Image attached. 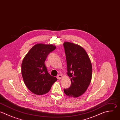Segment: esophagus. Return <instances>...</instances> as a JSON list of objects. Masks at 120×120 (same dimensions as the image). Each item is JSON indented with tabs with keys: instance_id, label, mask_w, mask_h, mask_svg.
Wrapping results in <instances>:
<instances>
[{
	"instance_id": "1",
	"label": "esophagus",
	"mask_w": 120,
	"mask_h": 120,
	"mask_svg": "<svg viewBox=\"0 0 120 120\" xmlns=\"http://www.w3.org/2000/svg\"><path fill=\"white\" fill-rule=\"evenodd\" d=\"M57 79H58L60 80V79H61L62 78V75H57Z\"/></svg>"
}]
</instances>
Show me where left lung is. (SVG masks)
I'll list each match as a JSON object with an SVG mask.
<instances>
[{
  "label": "left lung",
  "mask_w": 120,
  "mask_h": 120,
  "mask_svg": "<svg viewBox=\"0 0 120 120\" xmlns=\"http://www.w3.org/2000/svg\"><path fill=\"white\" fill-rule=\"evenodd\" d=\"M67 63V74L71 84L64 90L68 96L76 98L82 95L89 87L92 77V65L85 50L78 45L68 42L63 44Z\"/></svg>",
  "instance_id": "8db88e82"
}]
</instances>
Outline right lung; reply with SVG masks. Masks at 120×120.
Here are the masks:
<instances>
[{
  "instance_id": "add662e5",
  "label": "right lung",
  "mask_w": 120,
  "mask_h": 120,
  "mask_svg": "<svg viewBox=\"0 0 120 120\" xmlns=\"http://www.w3.org/2000/svg\"><path fill=\"white\" fill-rule=\"evenodd\" d=\"M56 48L52 45L37 44L22 60L21 70L24 82L29 90L35 94L47 93L57 80L56 77L48 73L45 63L49 53Z\"/></svg>"
}]
</instances>
